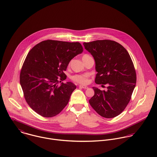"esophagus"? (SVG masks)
<instances>
[{
    "mask_svg": "<svg viewBox=\"0 0 157 157\" xmlns=\"http://www.w3.org/2000/svg\"><path fill=\"white\" fill-rule=\"evenodd\" d=\"M79 87H80V88H82V89H88V87H87V86H83V85H80V86H79Z\"/></svg>",
    "mask_w": 157,
    "mask_h": 157,
    "instance_id": "esophagus-1",
    "label": "esophagus"
}]
</instances>
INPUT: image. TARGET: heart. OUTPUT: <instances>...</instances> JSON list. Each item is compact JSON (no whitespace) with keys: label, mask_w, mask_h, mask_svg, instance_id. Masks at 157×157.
Wrapping results in <instances>:
<instances>
[{"label":"heart","mask_w":157,"mask_h":157,"mask_svg":"<svg viewBox=\"0 0 157 157\" xmlns=\"http://www.w3.org/2000/svg\"><path fill=\"white\" fill-rule=\"evenodd\" d=\"M86 56H88V55H87V54L84 55L82 58L85 57ZM89 76L90 75L88 73H84V74H81V75H75L71 77V79L74 81H76L77 82L86 84H87L89 81Z\"/></svg>","instance_id":"b5f03b06"}]
</instances>
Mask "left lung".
I'll return each mask as SVG.
<instances>
[{
  "mask_svg": "<svg viewBox=\"0 0 157 157\" xmlns=\"http://www.w3.org/2000/svg\"><path fill=\"white\" fill-rule=\"evenodd\" d=\"M83 44L95 62V83L108 85L106 91L93 87L95 94L89 103L101 116L115 117L125 109L136 86L132 59L125 48L114 41L96 40Z\"/></svg>",
  "mask_w": 157,
  "mask_h": 157,
  "instance_id": "8db88e82",
  "label": "left lung"
}]
</instances>
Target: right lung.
<instances>
[{
	"label": "right lung",
	"instance_id": "add662e5",
	"mask_svg": "<svg viewBox=\"0 0 157 157\" xmlns=\"http://www.w3.org/2000/svg\"><path fill=\"white\" fill-rule=\"evenodd\" d=\"M79 42L48 40L35 45L28 53L20 74V84L30 107L44 117L57 115L68 104L76 86L62 82L70 60L81 54Z\"/></svg>",
	"mask_w": 157,
	"mask_h": 157
}]
</instances>
